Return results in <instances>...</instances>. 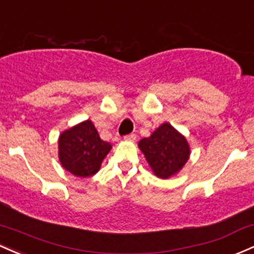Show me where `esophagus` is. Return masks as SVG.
Wrapping results in <instances>:
<instances>
[{
	"mask_svg": "<svg viewBox=\"0 0 254 254\" xmlns=\"http://www.w3.org/2000/svg\"><path fill=\"white\" fill-rule=\"evenodd\" d=\"M124 140L127 141H135L136 140V135L135 133H129V135L124 136Z\"/></svg>",
	"mask_w": 254,
	"mask_h": 254,
	"instance_id": "34e87169",
	"label": "esophagus"
}]
</instances>
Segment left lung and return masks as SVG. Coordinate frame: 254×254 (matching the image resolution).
<instances>
[{"label":"left lung","instance_id":"8db88e82","mask_svg":"<svg viewBox=\"0 0 254 254\" xmlns=\"http://www.w3.org/2000/svg\"><path fill=\"white\" fill-rule=\"evenodd\" d=\"M138 147L154 174L164 180L177 174L190 154L185 136L169 123L159 127L150 137L142 138Z\"/></svg>","mask_w":254,"mask_h":254}]
</instances>
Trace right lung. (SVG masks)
I'll list each match as a JSON object with an SVG mask.
<instances>
[{
    "instance_id": "1",
    "label": "right lung",
    "mask_w": 254,
    "mask_h": 254,
    "mask_svg": "<svg viewBox=\"0 0 254 254\" xmlns=\"http://www.w3.org/2000/svg\"><path fill=\"white\" fill-rule=\"evenodd\" d=\"M111 148V143L100 138L90 121L66 130L59 137L60 163L77 177L95 175Z\"/></svg>"
}]
</instances>
